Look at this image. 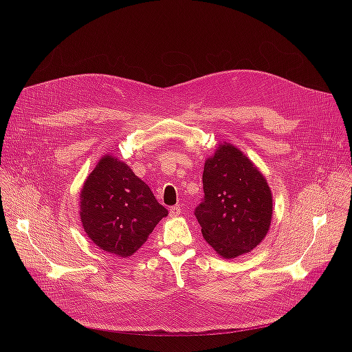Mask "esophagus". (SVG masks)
<instances>
[{
  "mask_svg": "<svg viewBox=\"0 0 352 352\" xmlns=\"http://www.w3.org/2000/svg\"><path fill=\"white\" fill-rule=\"evenodd\" d=\"M179 214H181V206L179 205H175V206L170 208V216L171 217H177Z\"/></svg>",
  "mask_w": 352,
  "mask_h": 352,
  "instance_id": "esophagus-1",
  "label": "esophagus"
}]
</instances>
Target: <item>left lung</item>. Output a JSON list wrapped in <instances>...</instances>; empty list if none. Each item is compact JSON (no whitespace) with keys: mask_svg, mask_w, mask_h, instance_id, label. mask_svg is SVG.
<instances>
[{"mask_svg":"<svg viewBox=\"0 0 352 352\" xmlns=\"http://www.w3.org/2000/svg\"><path fill=\"white\" fill-rule=\"evenodd\" d=\"M205 196L195 209L204 238L226 259L250 252L266 236L273 213L270 188L241 150L220 144L204 170Z\"/></svg>","mask_w":352,"mask_h":352,"instance_id":"obj_1","label":"left lung"}]
</instances>
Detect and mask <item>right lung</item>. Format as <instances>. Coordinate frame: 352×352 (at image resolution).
I'll return each mask as SVG.
<instances>
[{"instance_id":"1","label":"right lung","mask_w":352,"mask_h":352,"mask_svg":"<svg viewBox=\"0 0 352 352\" xmlns=\"http://www.w3.org/2000/svg\"><path fill=\"white\" fill-rule=\"evenodd\" d=\"M168 210L133 171L111 156L98 162L80 192V220L106 252L126 258L146 242Z\"/></svg>"}]
</instances>
